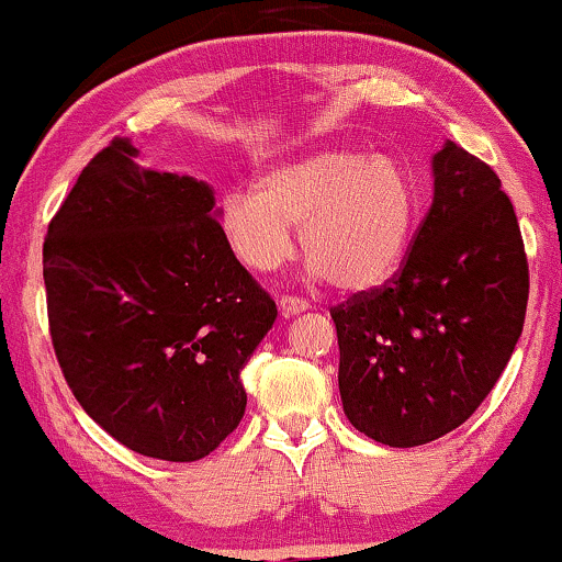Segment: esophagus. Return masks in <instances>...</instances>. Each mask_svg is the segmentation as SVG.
Instances as JSON below:
<instances>
[{"label":"esophagus","instance_id":"esophagus-1","mask_svg":"<svg viewBox=\"0 0 562 562\" xmlns=\"http://www.w3.org/2000/svg\"><path fill=\"white\" fill-rule=\"evenodd\" d=\"M280 308L285 316H295V314H303V311L308 308V301L301 299V295H282Z\"/></svg>","mask_w":562,"mask_h":562}]
</instances>
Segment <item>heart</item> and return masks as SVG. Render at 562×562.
<instances>
[{"mask_svg": "<svg viewBox=\"0 0 562 562\" xmlns=\"http://www.w3.org/2000/svg\"><path fill=\"white\" fill-rule=\"evenodd\" d=\"M408 172L387 157L314 148L259 175L254 191L222 199V233L235 256L272 272L293 256V229L308 269L337 288L367 290L395 272L416 222Z\"/></svg>", "mask_w": 562, "mask_h": 562, "instance_id": "heart-1", "label": "heart"}]
</instances>
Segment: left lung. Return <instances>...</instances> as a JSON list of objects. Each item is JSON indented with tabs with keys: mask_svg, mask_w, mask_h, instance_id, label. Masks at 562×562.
<instances>
[{
	"mask_svg": "<svg viewBox=\"0 0 562 562\" xmlns=\"http://www.w3.org/2000/svg\"><path fill=\"white\" fill-rule=\"evenodd\" d=\"M431 167L435 201L401 269L329 308L342 411L390 448L427 445L474 414L529 301L524 238L495 170L452 140Z\"/></svg>",
	"mask_w": 562,
	"mask_h": 562,
	"instance_id": "1",
	"label": "left lung"
}]
</instances>
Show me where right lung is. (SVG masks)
Returning <instances> with one entry per match:
<instances>
[{"mask_svg":"<svg viewBox=\"0 0 562 562\" xmlns=\"http://www.w3.org/2000/svg\"><path fill=\"white\" fill-rule=\"evenodd\" d=\"M127 138L83 167L44 238L67 387L140 456L199 461L246 414L240 369L277 306L235 259L206 182L140 167Z\"/></svg>","mask_w":562,"mask_h":562,"instance_id":"add662e5","label":"right lung"}]
</instances>
